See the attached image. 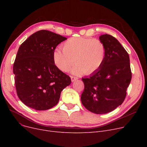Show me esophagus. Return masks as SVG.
Segmentation results:
<instances>
[{
  "mask_svg": "<svg viewBox=\"0 0 147 147\" xmlns=\"http://www.w3.org/2000/svg\"><path fill=\"white\" fill-rule=\"evenodd\" d=\"M70 78H71V81L73 82H75V81H76L78 79V78H76V77H74V76H70Z\"/></svg>",
  "mask_w": 147,
  "mask_h": 147,
  "instance_id": "obj_1",
  "label": "esophagus"
}]
</instances>
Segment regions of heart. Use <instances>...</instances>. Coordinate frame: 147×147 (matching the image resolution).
Here are the masks:
<instances>
[{
    "label": "heart",
    "mask_w": 147,
    "mask_h": 147,
    "mask_svg": "<svg viewBox=\"0 0 147 147\" xmlns=\"http://www.w3.org/2000/svg\"><path fill=\"white\" fill-rule=\"evenodd\" d=\"M63 49L54 50V64L62 71L68 72L75 61L71 69L75 75H90L96 71L102 65L106 53L101 40L87 37L69 38L63 43Z\"/></svg>",
    "instance_id": "heart-1"
}]
</instances>
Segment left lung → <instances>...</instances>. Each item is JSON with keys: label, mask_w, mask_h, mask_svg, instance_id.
Masks as SVG:
<instances>
[{"label": "left lung", "mask_w": 147, "mask_h": 147, "mask_svg": "<svg viewBox=\"0 0 147 147\" xmlns=\"http://www.w3.org/2000/svg\"><path fill=\"white\" fill-rule=\"evenodd\" d=\"M99 38L105 46V59L89 78H82L84 88L81 101L89 111L102 114L113 111L124 101L132 73L129 54L116 38L107 34Z\"/></svg>", "instance_id": "8db88e82"}]
</instances>
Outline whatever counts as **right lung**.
Segmentation results:
<instances>
[{
    "label": "right lung",
    "instance_id": "1",
    "mask_svg": "<svg viewBox=\"0 0 147 147\" xmlns=\"http://www.w3.org/2000/svg\"><path fill=\"white\" fill-rule=\"evenodd\" d=\"M67 38L42 30L31 35L18 49L13 63L15 84L18 98L36 110L56 105L61 92L70 84L69 76L54 64L53 53Z\"/></svg>",
    "mask_w": 147,
    "mask_h": 147
}]
</instances>
